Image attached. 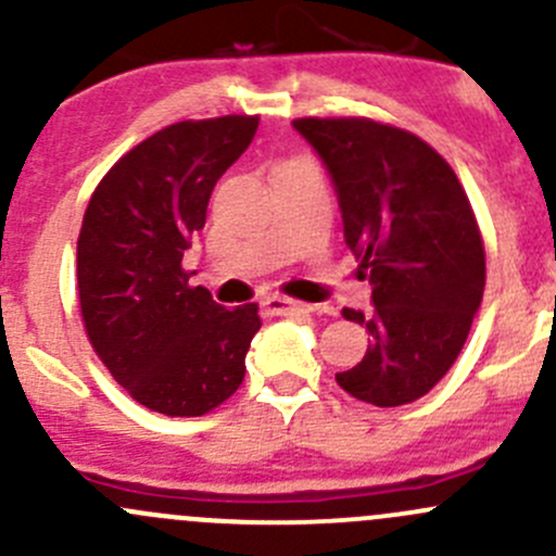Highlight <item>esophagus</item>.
Segmentation results:
<instances>
[{
	"instance_id": "1",
	"label": "esophagus",
	"mask_w": 556,
	"mask_h": 556,
	"mask_svg": "<svg viewBox=\"0 0 556 556\" xmlns=\"http://www.w3.org/2000/svg\"><path fill=\"white\" fill-rule=\"evenodd\" d=\"M263 309L268 314H299V312H312L309 304H304V301H295V299H288V295H279V293H268L263 295Z\"/></svg>"
}]
</instances>
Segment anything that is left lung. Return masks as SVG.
Segmentation results:
<instances>
[{"label": "left lung", "instance_id": "1", "mask_svg": "<svg viewBox=\"0 0 556 556\" xmlns=\"http://www.w3.org/2000/svg\"><path fill=\"white\" fill-rule=\"evenodd\" d=\"M295 131L333 177L346 247L374 306L344 317L371 333L336 374L374 406L428 395L457 361L484 295V242L457 174L425 139L371 117H299Z\"/></svg>", "mask_w": 556, "mask_h": 556}]
</instances>
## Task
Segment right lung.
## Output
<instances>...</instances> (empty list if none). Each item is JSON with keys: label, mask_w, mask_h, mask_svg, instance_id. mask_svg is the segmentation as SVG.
Returning <instances> with one entry per match:
<instances>
[{"label": "right lung", "mask_w": 556, "mask_h": 556, "mask_svg": "<svg viewBox=\"0 0 556 556\" xmlns=\"http://www.w3.org/2000/svg\"><path fill=\"white\" fill-rule=\"evenodd\" d=\"M257 121L223 115L161 128L104 174L83 215L77 295L88 341L150 412L201 417L244 379L257 304H215L206 288H190L182 255Z\"/></svg>", "instance_id": "right-lung-1"}]
</instances>
